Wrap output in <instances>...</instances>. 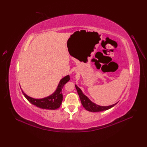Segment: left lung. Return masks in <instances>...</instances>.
I'll list each match as a JSON object with an SVG mask.
<instances>
[{
    "mask_svg": "<svg viewBox=\"0 0 147 147\" xmlns=\"http://www.w3.org/2000/svg\"><path fill=\"white\" fill-rule=\"evenodd\" d=\"M75 87L76 88V90H77V92L78 93V95L80 96V98L81 102V103L82 105V106L84 107L86 109H87L88 111L91 112H100L103 111H105L107 109H109L111 108H113L114 106H115V104L112 105L111 106L108 107H102V106H99L97 105H96L95 103H93L91 102L88 97L86 96L82 92V91L81 89L78 87L75 86Z\"/></svg>",
    "mask_w": 147,
    "mask_h": 147,
    "instance_id": "1",
    "label": "left lung"
}]
</instances>
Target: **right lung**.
Masks as SVG:
<instances>
[{
  "label": "right lung",
  "mask_w": 147,
  "mask_h": 147,
  "mask_svg": "<svg viewBox=\"0 0 147 147\" xmlns=\"http://www.w3.org/2000/svg\"><path fill=\"white\" fill-rule=\"evenodd\" d=\"M70 80L69 75L66 76L65 77L62 78L57 87V90L55 92L51 94V96L45 97V98L36 99H33L32 97L27 96L22 91L24 97L27 99V100L30 102L34 105L36 106L38 108L45 109H51L55 110L59 108L63 100V94H62V88L65 86V84Z\"/></svg>",
  "instance_id": "add662e5"
}]
</instances>
